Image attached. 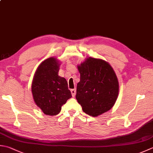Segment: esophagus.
Returning a JSON list of instances; mask_svg holds the SVG:
<instances>
[{
  "instance_id": "34e87169",
  "label": "esophagus",
  "mask_w": 153,
  "mask_h": 153,
  "mask_svg": "<svg viewBox=\"0 0 153 153\" xmlns=\"http://www.w3.org/2000/svg\"><path fill=\"white\" fill-rule=\"evenodd\" d=\"M71 95H72V97H75V95H76V89H71Z\"/></svg>"
}]
</instances>
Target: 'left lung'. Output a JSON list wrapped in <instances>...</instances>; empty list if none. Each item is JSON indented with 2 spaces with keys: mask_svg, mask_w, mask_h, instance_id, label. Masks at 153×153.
Instances as JSON below:
<instances>
[{
  "mask_svg": "<svg viewBox=\"0 0 153 153\" xmlns=\"http://www.w3.org/2000/svg\"><path fill=\"white\" fill-rule=\"evenodd\" d=\"M80 81L76 98L86 114L97 117L114 105L119 94V82L108 63L88 58L77 66Z\"/></svg>",
  "mask_w": 153,
  "mask_h": 153,
  "instance_id": "obj_1",
  "label": "left lung"
}]
</instances>
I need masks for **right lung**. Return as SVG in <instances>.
I'll return each mask as SVG.
<instances>
[{
  "label": "right lung",
  "mask_w": 153,
  "mask_h": 153,
  "mask_svg": "<svg viewBox=\"0 0 153 153\" xmlns=\"http://www.w3.org/2000/svg\"><path fill=\"white\" fill-rule=\"evenodd\" d=\"M59 63L50 58L41 63L32 83V93L36 104L44 114L56 115L71 97L68 82L58 76Z\"/></svg>",
  "instance_id": "1"
}]
</instances>
